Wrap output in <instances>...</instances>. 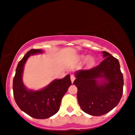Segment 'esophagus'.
<instances>
[{
	"label": "esophagus",
	"instance_id": "1",
	"mask_svg": "<svg viewBox=\"0 0 135 135\" xmlns=\"http://www.w3.org/2000/svg\"><path fill=\"white\" fill-rule=\"evenodd\" d=\"M70 79H71V81H72V83H73V82H74V80L75 79V76H74V75H71V76H70Z\"/></svg>",
	"mask_w": 135,
	"mask_h": 135
}]
</instances>
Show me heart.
<instances>
[{
  "label": "heart",
  "mask_w": 135,
  "mask_h": 135,
  "mask_svg": "<svg viewBox=\"0 0 135 135\" xmlns=\"http://www.w3.org/2000/svg\"><path fill=\"white\" fill-rule=\"evenodd\" d=\"M79 58L82 60H86V64H87L88 66L93 65L94 63V59L93 58V57L92 56H86L84 55H81L80 56Z\"/></svg>",
  "instance_id": "b5f03b06"
}]
</instances>
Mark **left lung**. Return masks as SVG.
<instances>
[{
    "label": "left lung",
    "instance_id": "obj_1",
    "mask_svg": "<svg viewBox=\"0 0 135 135\" xmlns=\"http://www.w3.org/2000/svg\"><path fill=\"white\" fill-rule=\"evenodd\" d=\"M104 60L99 65L75 72L74 84L77 88L80 108L91 115H104L120 102L123 93V75L117 59L103 51Z\"/></svg>",
    "mask_w": 135,
    "mask_h": 135
}]
</instances>
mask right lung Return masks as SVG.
I'll use <instances>...</instances> for the list:
<instances>
[{
	"mask_svg": "<svg viewBox=\"0 0 135 135\" xmlns=\"http://www.w3.org/2000/svg\"><path fill=\"white\" fill-rule=\"evenodd\" d=\"M42 49H31L18 63L13 79V94L15 102L25 113L35 119H44L58 112L61 99L72 84L70 75L55 79L40 90L28 89L23 83L25 64L31 55L41 54Z\"/></svg>",
	"mask_w": 135,
	"mask_h": 135,
	"instance_id": "right-lung-1",
	"label": "right lung"
}]
</instances>
